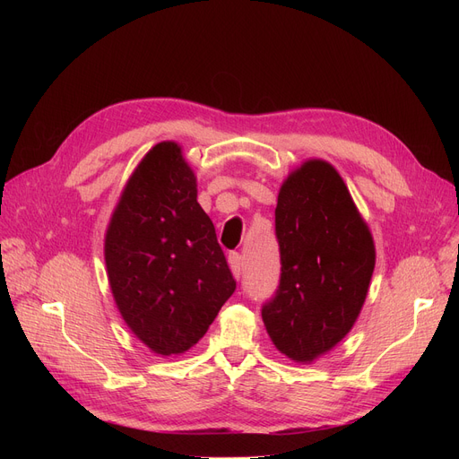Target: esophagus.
I'll list each match as a JSON object with an SVG mask.
<instances>
[{"mask_svg": "<svg viewBox=\"0 0 459 459\" xmlns=\"http://www.w3.org/2000/svg\"><path fill=\"white\" fill-rule=\"evenodd\" d=\"M229 266L232 270V275L236 279H239V277H242V273H244V256L239 255V253H230L229 255Z\"/></svg>", "mask_w": 459, "mask_h": 459, "instance_id": "esophagus-1", "label": "esophagus"}]
</instances>
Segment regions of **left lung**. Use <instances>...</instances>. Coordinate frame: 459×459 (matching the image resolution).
I'll return each mask as SVG.
<instances>
[{
    "instance_id": "1",
    "label": "left lung",
    "mask_w": 459,
    "mask_h": 459,
    "mask_svg": "<svg viewBox=\"0 0 459 459\" xmlns=\"http://www.w3.org/2000/svg\"><path fill=\"white\" fill-rule=\"evenodd\" d=\"M275 236L281 277L262 320L281 353L310 363L359 316L376 264L372 234L334 167L308 160L281 186Z\"/></svg>"
}]
</instances>
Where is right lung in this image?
Segmentation results:
<instances>
[{
  "label": "right lung",
  "mask_w": 459,
  "mask_h": 459,
  "mask_svg": "<svg viewBox=\"0 0 459 459\" xmlns=\"http://www.w3.org/2000/svg\"><path fill=\"white\" fill-rule=\"evenodd\" d=\"M106 266L120 315L160 355L197 344L236 290L177 143H158L130 177L108 227Z\"/></svg>",
  "instance_id": "1"
}]
</instances>
